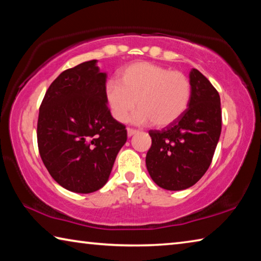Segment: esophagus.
I'll return each instance as SVG.
<instances>
[{"instance_id":"1","label":"esophagus","mask_w":261,"mask_h":261,"mask_svg":"<svg viewBox=\"0 0 261 261\" xmlns=\"http://www.w3.org/2000/svg\"><path fill=\"white\" fill-rule=\"evenodd\" d=\"M137 132H138V130H136V129H132V127H127V136H129V137H131V136L136 135Z\"/></svg>"}]
</instances>
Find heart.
<instances>
[{
    "label": "heart",
    "mask_w": 261,
    "mask_h": 261,
    "mask_svg": "<svg viewBox=\"0 0 261 261\" xmlns=\"http://www.w3.org/2000/svg\"><path fill=\"white\" fill-rule=\"evenodd\" d=\"M191 83L183 72L149 62H138L120 71L117 83L106 84V100L113 116L125 122L138 105L134 120L167 126L182 116L191 99Z\"/></svg>",
    "instance_id": "obj_1"
}]
</instances>
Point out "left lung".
Here are the masks:
<instances>
[{
	"instance_id": "left-lung-1",
	"label": "left lung",
	"mask_w": 261,
	"mask_h": 261,
	"mask_svg": "<svg viewBox=\"0 0 261 261\" xmlns=\"http://www.w3.org/2000/svg\"><path fill=\"white\" fill-rule=\"evenodd\" d=\"M191 99L178 120L162 130H149L146 167L159 187L184 190L199 180L211 166L222 127L220 95L197 69L190 72Z\"/></svg>"
}]
</instances>
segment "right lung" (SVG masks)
Masks as SVG:
<instances>
[{
    "instance_id": "add662e5",
    "label": "right lung",
    "mask_w": 261,
    "mask_h": 261,
    "mask_svg": "<svg viewBox=\"0 0 261 261\" xmlns=\"http://www.w3.org/2000/svg\"><path fill=\"white\" fill-rule=\"evenodd\" d=\"M106 78L96 60L65 70L48 87L39 108L41 160L69 191L91 193L102 188L127 138L125 125L107 106Z\"/></svg>"
}]
</instances>
